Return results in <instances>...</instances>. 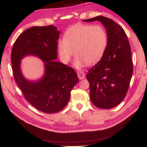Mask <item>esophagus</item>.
I'll use <instances>...</instances> for the list:
<instances>
[{"label": "esophagus", "mask_w": 147, "mask_h": 147, "mask_svg": "<svg viewBox=\"0 0 147 147\" xmlns=\"http://www.w3.org/2000/svg\"><path fill=\"white\" fill-rule=\"evenodd\" d=\"M77 75H78V78L80 79V80H82V79H84V78H85V73H84V72L82 71L78 72Z\"/></svg>", "instance_id": "obj_1"}]
</instances>
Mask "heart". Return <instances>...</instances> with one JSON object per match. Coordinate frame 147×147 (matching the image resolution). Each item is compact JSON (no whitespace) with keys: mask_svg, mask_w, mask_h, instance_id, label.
<instances>
[{"mask_svg":"<svg viewBox=\"0 0 147 147\" xmlns=\"http://www.w3.org/2000/svg\"><path fill=\"white\" fill-rule=\"evenodd\" d=\"M108 44V35L100 25L80 24L69 28L63 39L58 42V50L62 61L68 63L74 54V65L80 68L85 63L91 65L103 57Z\"/></svg>","mask_w":147,"mask_h":147,"instance_id":"b5f03b06","label":"heart"}]
</instances>
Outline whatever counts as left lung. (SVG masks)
Wrapping results in <instances>:
<instances>
[{"instance_id": "left-lung-1", "label": "left lung", "mask_w": 147, "mask_h": 147, "mask_svg": "<svg viewBox=\"0 0 147 147\" xmlns=\"http://www.w3.org/2000/svg\"><path fill=\"white\" fill-rule=\"evenodd\" d=\"M99 21L106 28L108 44L103 57L88 71L90 99L95 107L117 106L127 94L133 74L131 47L124 29L110 18L97 16L84 22Z\"/></svg>"}]
</instances>
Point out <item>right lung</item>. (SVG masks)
Masks as SVG:
<instances>
[{"label": "right lung", "instance_id": "obj_1", "mask_svg": "<svg viewBox=\"0 0 147 147\" xmlns=\"http://www.w3.org/2000/svg\"><path fill=\"white\" fill-rule=\"evenodd\" d=\"M59 36V31L53 25L31 27L18 37L11 53L13 77L24 97L45 113L61 111L68 103L71 91L78 82L73 68L53 61L57 59ZM30 54L45 62V74L38 82L26 81L20 73V59Z\"/></svg>", "mask_w": 147, "mask_h": 147}]
</instances>
